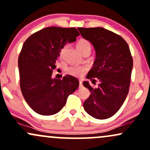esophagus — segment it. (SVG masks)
<instances>
[{"mask_svg":"<svg viewBox=\"0 0 150 150\" xmlns=\"http://www.w3.org/2000/svg\"><path fill=\"white\" fill-rule=\"evenodd\" d=\"M79 86H80V88H81V87H83V83H82L81 80H79Z\"/></svg>","mask_w":150,"mask_h":150,"instance_id":"esophagus-1","label":"esophagus"}]
</instances>
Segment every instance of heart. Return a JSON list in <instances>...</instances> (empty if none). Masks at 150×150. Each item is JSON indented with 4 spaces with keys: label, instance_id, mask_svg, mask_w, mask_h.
Here are the masks:
<instances>
[{
    "label": "heart",
    "instance_id": "obj_1",
    "mask_svg": "<svg viewBox=\"0 0 150 150\" xmlns=\"http://www.w3.org/2000/svg\"><path fill=\"white\" fill-rule=\"evenodd\" d=\"M77 49L81 52L82 54L85 51L89 50L90 51L91 48V45H90V42L88 40H85V39H81L78 42L76 45ZM66 47H64L63 48L61 49L60 52V56L62 57L63 55L64 52H65ZM88 70L86 67L84 66H70L67 69V72L69 75H72L73 77H76V78H80L83 76L84 72H85Z\"/></svg>",
    "mask_w": 150,
    "mask_h": 150
}]
</instances>
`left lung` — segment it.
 Masks as SVG:
<instances>
[{"label":"left lung","instance_id":"8db88e82","mask_svg":"<svg viewBox=\"0 0 150 150\" xmlns=\"http://www.w3.org/2000/svg\"><path fill=\"white\" fill-rule=\"evenodd\" d=\"M78 29L82 37L93 44L96 53L87 78L92 83L95 78L100 82L97 88L83 82L91 93L84 102V109L94 118L108 119L120 110L129 92L133 67L130 50L121 36L103 28Z\"/></svg>","mask_w":150,"mask_h":150}]
</instances>
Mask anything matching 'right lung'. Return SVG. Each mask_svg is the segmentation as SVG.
Listing matches in <instances>:
<instances>
[{
    "mask_svg": "<svg viewBox=\"0 0 150 150\" xmlns=\"http://www.w3.org/2000/svg\"><path fill=\"white\" fill-rule=\"evenodd\" d=\"M80 35L75 28L48 27L25 41L18 57L20 85L26 103L42 115L56 114L66 104L67 97L79 86L75 77L67 75L52 79V70L60 52L66 43Z\"/></svg>",
    "mask_w": 150,
    "mask_h": 150,
    "instance_id": "add662e5",
    "label": "right lung"
}]
</instances>
